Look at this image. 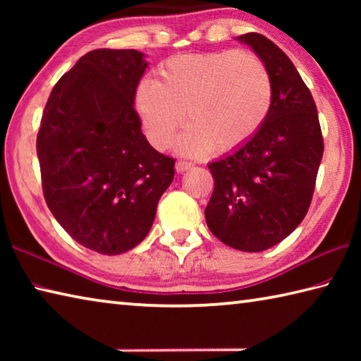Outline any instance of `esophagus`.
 I'll return each mask as SVG.
<instances>
[{"instance_id": "esophagus-1", "label": "esophagus", "mask_w": 361, "mask_h": 361, "mask_svg": "<svg viewBox=\"0 0 361 361\" xmlns=\"http://www.w3.org/2000/svg\"><path fill=\"white\" fill-rule=\"evenodd\" d=\"M192 169V164L188 162V161H178L175 164V170L178 173H183V172H188V170Z\"/></svg>"}]
</instances>
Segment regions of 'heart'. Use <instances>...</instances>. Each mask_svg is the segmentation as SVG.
I'll return each mask as SVG.
<instances>
[{"label": "heart", "instance_id": "heart-1", "mask_svg": "<svg viewBox=\"0 0 361 361\" xmlns=\"http://www.w3.org/2000/svg\"><path fill=\"white\" fill-rule=\"evenodd\" d=\"M272 105L271 75L245 51L180 54L159 65L154 81L138 84L135 109L149 143L166 149L183 122L189 126L175 148L204 156L216 146L228 152L247 145Z\"/></svg>", "mask_w": 361, "mask_h": 361}]
</instances>
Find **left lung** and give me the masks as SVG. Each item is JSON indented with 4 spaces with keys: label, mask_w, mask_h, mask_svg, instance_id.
<instances>
[{
    "label": "left lung",
    "mask_w": 361,
    "mask_h": 361,
    "mask_svg": "<svg viewBox=\"0 0 361 361\" xmlns=\"http://www.w3.org/2000/svg\"><path fill=\"white\" fill-rule=\"evenodd\" d=\"M237 41L264 62L271 111L242 148L209 164L215 189L205 219L216 239L240 252H262L288 237L312 200L323 138L312 94L288 56L264 35Z\"/></svg>",
    "instance_id": "8db88e82"
}]
</instances>
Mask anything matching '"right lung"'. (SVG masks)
<instances>
[{"instance_id":"1","label":"right lung","mask_w":361,"mask_h":361,"mask_svg":"<svg viewBox=\"0 0 361 361\" xmlns=\"http://www.w3.org/2000/svg\"><path fill=\"white\" fill-rule=\"evenodd\" d=\"M146 68L135 49L87 52L54 85L36 138L49 210L78 243L108 256L148 235L175 175L133 106Z\"/></svg>"}]
</instances>
